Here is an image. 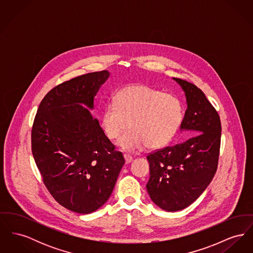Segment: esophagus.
<instances>
[{"label": "esophagus", "instance_id": "1", "mask_svg": "<svg viewBox=\"0 0 253 253\" xmlns=\"http://www.w3.org/2000/svg\"><path fill=\"white\" fill-rule=\"evenodd\" d=\"M124 159H125V163L126 164H129V163H131L132 161V157L131 156H129V155H124Z\"/></svg>", "mask_w": 253, "mask_h": 253}]
</instances>
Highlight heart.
<instances>
[{
	"instance_id": "obj_1",
	"label": "heart",
	"mask_w": 253,
	"mask_h": 253,
	"mask_svg": "<svg viewBox=\"0 0 253 253\" xmlns=\"http://www.w3.org/2000/svg\"><path fill=\"white\" fill-rule=\"evenodd\" d=\"M184 118L180 98L147 85L134 84L119 91L101 114V128L114 140L122 133L119 147L139 152L149 146L161 149L174 138Z\"/></svg>"
}]
</instances>
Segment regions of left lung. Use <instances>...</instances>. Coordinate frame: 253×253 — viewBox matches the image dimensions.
Segmentation results:
<instances>
[{
  "instance_id": "left-lung-1",
  "label": "left lung",
  "mask_w": 253,
  "mask_h": 253,
  "mask_svg": "<svg viewBox=\"0 0 253 253\" xmlns=\"http://www.w3.org/2000/svg\"><path fill=\"white\" fill-rule=\"evenodd\" d=\"M172 79L185 93L187 110L180 131H188L190 137L147 157V191L152 201L167 211L187 208L207 189L216 172L221 139L219 115L204 93L191 83Z\"/></svg>"
}]
</instances>
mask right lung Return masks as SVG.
<instances>
[{
	"instance_id": "1",
	"label": "right lung",
	"mask_w": 253,
	"mask_h": 253,
	"mask_svg": "<svg viewBox=\"0 0 253 253\" xmlns=\"http://www.w3.org/2000/svg\"><path fill=\"white\" fill-rule=\"evenodd\" d=\"M110 77L85 74L56 86L40 103L32 154L49 193L69 211L88 214L105 204L125 163L91 114Z\"/></svg>"
}]
</instances>
